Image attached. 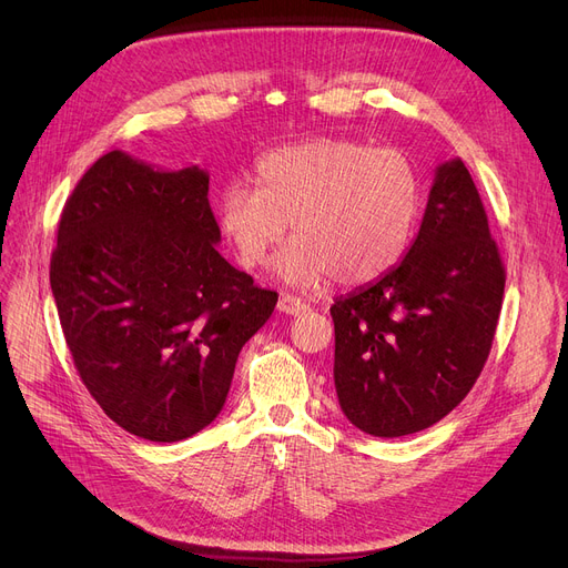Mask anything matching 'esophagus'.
<instances>
[{
  "label": "esophagus",
  "mask_w": 568,
  "mask_h": 568,
  "mask_svg": "<svg viewBox=\"0 0 568 568\" xmlns=\"http://www.w3.org/2000/svg\"><path fill=\"white\" fill-rule=\"evenodd\" d=\"M308 306L302 302V300H296V296H290V294H283L281 300H278V311L281 313H285V315H302L304 311H306Z\"/></svg>",
  "instance_id": "obj_1"
}]
</instances>
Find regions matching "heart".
<instances>
[{
  "mask_svg": "<svg viewBox=\"0 0 568 568\" xmlns=\"http://www.w3.org/2000/svg\"><path fill=\"white\" fill-rule=\"evenodd\" d=\"M255 186L227 184L216 204L223 236L244 268H260L296 234L276 260L292 287L336 278L368 285L407 253L422 214V182L396 149L320 138L264 154Z\"/></svg>",
  "mask_w": 568,
  "mask_h": 568,
  "instance_id": "b5f03b06",
  "label": "heart"
}]
</instances>
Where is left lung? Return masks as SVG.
I'll list each match as a JSON object with an SVG mask.
<instances>
[{
    "label": "left lung",
    "mask_w": 568,
    "mask_h": 568,
    "mask_svg": "<svg viewBox=\"0 0 568 568\" xmlns=\"http://www.w3.org/2000/svg\"><path fill=\"white\" fill-rule=\"evenodd\" d=\"M504 281L469 170L444 161L405 257L332 306L334 382L349 424L403 437L444 419L488 359Z\"/></svg>",
    "instance_id": "1"
}]
</instances>
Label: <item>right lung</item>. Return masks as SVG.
I'll return each mask as SVG.
<instances>
[{"instance_id": "right-lung-1", "label": "right lung", "mask_w": 568, "mask_h": 568, "mask_svg": "<svg viewBox=\"0 0 568 568\" xmlns=\"http://www.w3.org/2000/svg\"><path fill=\"white\" fill-rule=\"evenodd\" d=\"M200 165L101 156L69 197L50 287L73 364L110 419L179 442L225 405L236 356L278 294L221 253Z\"/></svg>"}]
</instances>
